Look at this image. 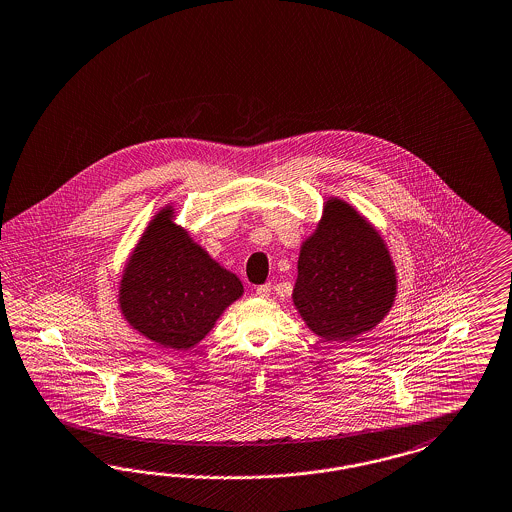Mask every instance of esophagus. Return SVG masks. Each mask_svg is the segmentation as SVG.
Instances as JSON below:
<instances>
[{
  "instance_id": "esophagus-1",
  "label": "esophagus",
  "mask_w": 512,
  "mask_h": 512,
  "mask_svg": "<svg viewBox=\"0 0 512 512\" xmlns=\"http://www.w3.org/2000/svg\"><path fill=\"white\" fill-rule=\"evenodd\" d=\"M270 291H272L270 284H263V286H259L255 289V293H257L261 299H268V297H270Z\"/></svg>"
}]
</instances>
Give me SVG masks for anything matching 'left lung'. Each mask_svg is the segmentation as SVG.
I'll return each instance as SVG.
<instances>
[{
    "label": "left lung",
    "instance_id": "left-lung-1",
    "mask_svg": "<svg viewBox=\"0 0 512 512\" xmlns=\"http://www.w3.org/2000/svg\"><path fill=\"white\" fill-rule=\"evenodd\" d=\"M293 303L318 337L345 343L375 328L396 297V272L379 232L331 198L301 246Z\"/></svg>",
    "mask_w": 512,
    "mask_h": 512
}]
</instances>
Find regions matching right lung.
Masks as SVG:
<instances>
[{"label":"right lung","instance_id":"add662e5","mask_svg":"<svg viewBox=\"0 0 512 512\" xmlns=\"http://www.w3.org/2000/svg\"><path fill=\"white\" fill-rule=\"evenodd\" d=\"M244 286L173 223L167 205L144 230L120 282L125 320L160 347L200 343Z\"/></svg>","mask_w":512,"mask_h":512}]
</instances>
